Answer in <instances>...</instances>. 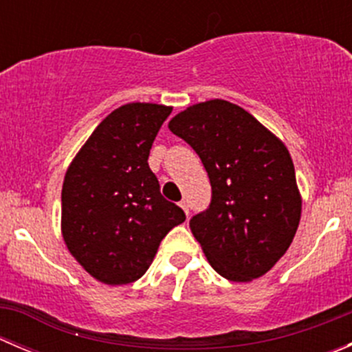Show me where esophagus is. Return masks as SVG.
Listing matches in <instances>:
<instances>
[{
  "instance_id": "esophagus-1",
  "label": "esophagus",
  "mask_w": 352,
  "mask_h": 352,
  "mask_svg": "<svg viewBox=\"0 0 352 352\" xmlns=\"http://www.w3.org/2000/svg\"><path fill=\"white\" fill-rule=\"evenodd\" d=\"M180 208H182L184 212H186V214L189 216V202H187V201H180Z\"/></svg>"
}]
</instances>
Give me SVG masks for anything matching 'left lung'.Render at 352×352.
Segmentation results:
<instances>
[{"mask_svg":"<svg viewBox=\"0 0 352 352\" xmlns=\"http://www.w3.org/2000/svg\"><path fill=\"white\" fill-rule=\"evenodd\" d=\"M199 155L211 202L189 226L223 278L264 276L289 248L301 197L289 151L252 113L226 100L196 104L168 124Z\"/></svg>","mask_w":352,"mask_h":352,"instance_id":"left-lung-1","label":"left lung"}]
</instances>
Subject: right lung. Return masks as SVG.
Instances as JSON below:
<instances>
[{
  "label": "right lung",
  "instance_id": "add662e5",
  "mask_svg": "<svg viewBox=\"0 0 352 352\" xmlns=\"http://www.w3.org/2000/svg\"><path fill=\"white\" fill-rule=\"evenodd\" d=\"M172 107L127 104L109 113L67 168L63 236L71 255L105 285H127L150 267L160 242L186 212L160 192L148 165Z\"/></svg>",
  "mask_w": 352,
  "mask_h": 352
}]
</instances>
